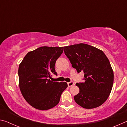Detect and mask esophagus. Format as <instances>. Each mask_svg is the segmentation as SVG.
Segmentation results:
<instances>
[{
    "mask_svg": "<svg viewBox=\"0 0 127 127\" xmlns=\"http://www.w3.org/2000/svg\"><path fill=\"white\" fill-rule=\"evenodd\" d=\"M74 82H72V81H71V82H68V86L69 87H71V86H72L73 85H74Z\"/></svg>",
    "mask_w": 127,
    "mask_h": 127,
    "instance_id": "obj_1",
    "label": "esophagus"
}]
</instances>
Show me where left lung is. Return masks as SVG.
I'll return each instance as SVG.
<instances>
[{"label": "left lung", "mask_w": 127, "mask_h": 127, "mask_svg": "<svg viewBox=\"0 0 127 127\" xmlns=\"http://www.w3.org/2000/svg\"><path fill=\"white\" fill-rule=\"evenodd\" d=\"M64 53L78 73H84V82L77 83L79 93L74 96L77 104L94 109L106 101L112 89L114 73L110 62L102 50L89 45L64 47Z\"/></svg>", "instance_id": "left-lung-1"}]
</instances>
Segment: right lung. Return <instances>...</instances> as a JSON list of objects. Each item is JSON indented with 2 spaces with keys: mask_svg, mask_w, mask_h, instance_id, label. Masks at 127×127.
Segmentation results:
<instances>
[{
  "mask_svg": "<svg viewBox=\"0 0 127 127\" xmlns=\"http://www.w3.org/2000/svg\"><path fill=\"white\" fill-rule=\"evenodd\" d=\"M64 47H40L28 53L18 68L19 86L26 101L35 109L46 110L58 104L65 82L51 81L55 64Z\"/></svg>",
  "mask_w": 127,
  "mask_h": 127,
  "instance_id": "1",
  "label": "right lung"
}]
</instances>
